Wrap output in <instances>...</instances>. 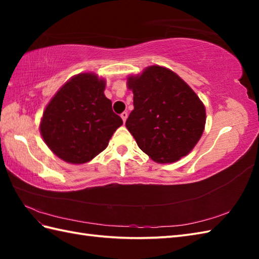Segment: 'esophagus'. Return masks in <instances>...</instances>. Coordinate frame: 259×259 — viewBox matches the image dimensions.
<instances>
[{
  "instance_id": "1",
  "label": "esophagus",
  "mask_w": 259,
  "mask_h": 259,
  "mask_svg": "<svg viewBox=\"0 0 259 259\" xmlns=\"http://www.w3.org/2000/svg\"><path fill=\"white\" fill-rule=\"evenodd\" d=\"M126 118H128V112H122V113H121V119H122V121H123V123L125 122V121H126Z\"/></svg>"
}]
</instances>
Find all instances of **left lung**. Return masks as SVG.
Instances as JSON below:
<instances>
[{"mask_svg": "<svg viewBox=\"0 0 259 259\" xmlns=\"http://www.w3.org/2000/svg\"><path fill=\"white\" fill-rule=\"evenodd\" d=\"M134 107L125 126L158 163H171L194 149L205 130L206 109L195 91L168 68L150 65L129 75Z\"/></svg>", "mask_w": 259, "mask_h": 259, "instance_id": "obj_1", "label": "left lung"}]
</instances>
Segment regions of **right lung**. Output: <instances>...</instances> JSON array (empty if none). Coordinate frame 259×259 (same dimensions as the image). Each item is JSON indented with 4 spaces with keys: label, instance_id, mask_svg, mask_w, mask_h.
I'll list each match as a JSON object with an SVG mask.
<instances>
[{
    "label": "right lung",
    "instance_id": "add662e5",
    "mask_svg": "<svg viewBox=\"0 0 259 259\" xmlns=\"http://www.w3.org/2000/svg\"><path fill=\"white\" fill-rule=\"evenodd\" d=\"M106 80L93 72L73 75L48 103L40 122L43 140L61 160L81 164L109 145L122 119L104 96Z\"/></svg>",
    "mask_w": 259,
    "mask_h": 259
}]
</instances>
